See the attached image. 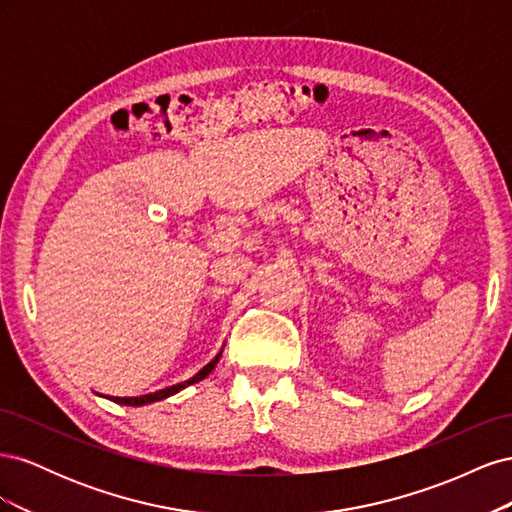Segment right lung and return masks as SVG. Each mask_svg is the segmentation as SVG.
I'll return each instance as SVG.
<instances>
[{
    "label": "right lung",
    "mask_w": 512,
    "mask_h": 512,
    "mask_svg": "<svg viewBox=\"0 0 512 512\" xmlns=\"http://www.w3.org/2000/svg\"><path fill=\"white\" fill-rule=\"evenodd\" d=\"M220 356H222V352H220L218 356H215V359H213L211 363H207L203 369H200L194 378L185 380V382H179V384H173V386H168V389H162V391H156V393H149V395H141V397H111V399L115 401V404H121V406H145V404H153V401L166 399V397H170V395L179 393L181 389H185V386H190V384H194V382L205 380V378L211 374V371H213V367L218 365Z\"/></svg>",
    "instance_id": "obj_1"
}]
</instances>
